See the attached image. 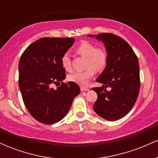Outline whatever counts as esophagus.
<instances>
[{"label":"esophagus","instance_id":"obj_1","mask_svg":"<svg viewBox=\"0 0 158 158\" xmlns=\"http://www.w3.org/2000/svg\"><path fill=\"white\" fill-rule=\"evenodd\" d=\"M80 89H81V91H88V90H89V88L88 87H85V86H81L80 87Z\"/></svg>","mask_w":158,"mask_h":158}]
</instances>
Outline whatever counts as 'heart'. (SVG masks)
Masks as SVG:
<instances>
[{
	"instance_id": "obj_1",
	"label": "heart",
	"mask_w": 158,
	"mask_h": 158,
	"mask_svg": "<svg viewBox=\"0 0 158 158\" xmlns=\"http://www.w3.org/2000/svg\"><path fill=\"white\" fill-rule=\"evenodd\" d=\"M78 54L86 58L85 68L83 71H77L70 73L68 79L72 82L79 85H85L95 74V70L100 71L106 68L108 61V54L102 48H96L92 43L83 41L76 49ZM61 63L62 68L67 71L71 70V62L68 54L61 56Z\"/></svg>"
}]
</instances>
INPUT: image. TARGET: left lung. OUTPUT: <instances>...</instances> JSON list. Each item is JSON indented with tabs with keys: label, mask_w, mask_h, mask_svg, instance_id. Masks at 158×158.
Returning a JSON list of instances; mask_svg holds the SVG:
<instances>
[{
	"label": "left lung",
	"mask_w": 158,
	"mask_h": 158,
	"mask_svg": "<svg viewBox=\"0 0 158 158\" xmlns=\"http://www.w3.org/2000/svg\"><path fill=\"white\" fill-rule=\"evenodd\" d=\"M88 36L102 41L108 54L106 68L96 80L102 87L93 88L97 94L94 110L106 120H117L131 110L138 97V59L131 46L119 36L111 33Z\"/></svg>",
	"instance_id": "left-lung-1"
}]
</instances>
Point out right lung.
<instances>
[{"mask_svg": "<svg viewBox=\"0 0 158 158\" xmlns=\"http://www.w3.org/2000/svg\"><path fill=\"white\" fill-rule=\"evenodd\" d=\"M74 42L73 38H43L32 43L20 59L19 83L23 103L40 123L50 125L62 119L80 93L77 84L63 82L66 74L61 56ZM58 83L60 86L52 89Z\"/></svg>", "mask_w": 158, "mask_h": 158, "instance_id": "1", "label": "right lung"}]
</instances>
